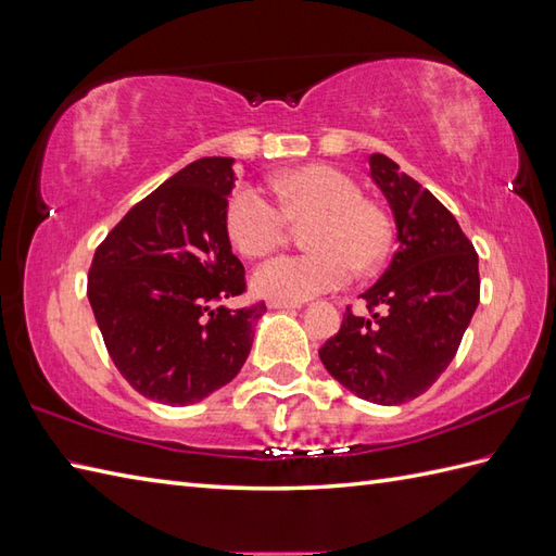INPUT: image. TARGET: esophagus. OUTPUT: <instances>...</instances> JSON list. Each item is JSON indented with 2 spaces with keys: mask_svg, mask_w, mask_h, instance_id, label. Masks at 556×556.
<instances>
[{
  "mask_svg": "<svg viewBox=\"0 0 556 556\" xmlns=\"http://www.w3.org/2000/svg\"><path fill=\"white\" fill-rule=\"evenodd\" d=\"M269 308L275 311H301V303H291V301H269Z\"/></svg>",
  "mask_w": 556,
  "mask_h": 556,
  "instance_id": "1",
  "label": "esophagus"
}]
</instances>
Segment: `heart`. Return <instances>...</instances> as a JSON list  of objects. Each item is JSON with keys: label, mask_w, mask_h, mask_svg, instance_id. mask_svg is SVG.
Segmentation results:
<instances>
[{"label": "heart", "mask_w": 556, "mask_h": 556, "mask_svg": "<svg viewBox=\"0 0 556 556\" xmlns=\"http://www.w3.org/2000/svg\"><path fill=\"white\" fill-rule=\"evenodd\" d=\"M281 205L255 186H239L227 200L224 227L239 253L260 257L287 241L293 224H308L305 253L271 257L253 271V289L265 299L301 303L344 287L353 267L368 271L387 255L392 229L384 212L361 198L349 174L327 164L281 174Z\"/></svg>", "instance_id": "1"}]
</instances>
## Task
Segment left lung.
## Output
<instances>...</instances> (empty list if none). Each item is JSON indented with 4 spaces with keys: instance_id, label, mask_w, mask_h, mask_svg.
<instances>
[{
    "instance_id": "8db88e82",
    "label": "left lung",
    "mask_w": 556,
    "mask_h": 556,
    "mask_svg": "<svg viewBox=\"0 0 556 556\" xmlns=\"http://www.w3.org/2000/svg\"><path fill=\"white\" fill-rule=\"evenodd\" d=\"M370 179L396 224V253L361 293L370 317L346 311L320 349L327 372L382 406L420 396L454 361L480 303L478 253L456 217L394 160L370 155Z\"/></svg>"
}]
</instances>
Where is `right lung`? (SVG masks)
<instances>
[{"mask_svg":"<svg viewBox=\"0 0 556 556\" xmlns=\"http://www.w3.org/2000/svg\"><path fill=\"white\" fill-rule=\"evenodd\" d=\"M233 157H203L126 212L92 257L88 301L110 356L146 399L188 406L229 384L265 303L231 311L243 265L224 227Z\"/></svg>","mask_w":556,"mask_h":556,"instance_id":"obj_1","label":"right lung"}]
</instances>
